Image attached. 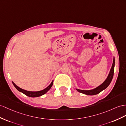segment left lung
Returning a JSON list of instances; mask_svg holds the SVG:
<instances>
[{
	"mask_svg": "<svg viewBox=\"0 0 126 126\" xmlns=\"http://www.w3.org/2000/svg\"><path fill=\"white\" fill-rule=\"evenodd\" d=\"M114 65H115V60H114V57L111 68L110 69V72L107 77V78H106V79L105 80V81L103 82L102 84L97 86V87L91 90H81L79 89H76V90L78 92L87 95H95L99 94L100 92H101L102 91H103V90H104L105 89L107 88L109 86V85L110 84V83L113 78V77Z\"/></svg>",
	"mask_w": 126,
	"mask_h": 126,
	"instance_id": "obj_1",
	"label": "left lung"
}]
</instances>
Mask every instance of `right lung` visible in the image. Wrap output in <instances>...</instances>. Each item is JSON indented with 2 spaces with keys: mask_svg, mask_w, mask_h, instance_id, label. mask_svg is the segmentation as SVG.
<instances>
[{
  "mask_svg": "<svg viewBox=\"0 0 126 126\" xmlns=\"http://www.w3.org/2000/svg\"><path fill=\"white\" fill-rule=\"evenodd\" d=\"M12 83H13V85L16 88V89L18 90L19 92L23 93L24 94H25V95H27L29 97H39L40 96L44 95L45 94H46V93L48 91H49V90L51 88V87L53 86V80L52 81H51V82L50 83V84L49 86H48L47 87H46V88H45L43 90H42V91H37V92H32V91H26V90H24L23 89H22V88L19 87H18L16 85L13 81H12Z\"/></svg>",
  "mask_w": 126,
  "mask_h": 126,
  "instance_id": "1",
  "label": "right lung"
}]
</instances>
